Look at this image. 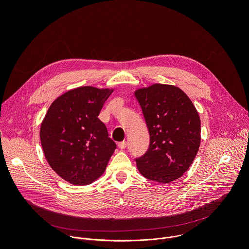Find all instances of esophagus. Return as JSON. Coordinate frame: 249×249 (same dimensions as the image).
Wrapping results in <instances>:
<instances>
[{"label": "esophagus", "instance_id": "34e87169", "mask_svg": "<svg viewBox=\"0 0 249 249\" xmlns=\"http://www.w3.org/2000/svg\"><path fill=\"white\" fill-rule=\"evenodd\" d=\"M126 146H127L126 141H122V142H119V143H118V147H119L120 149H125Z\"/></svg>", "mask_w": 249, "mask_h": 249}]
</instances>
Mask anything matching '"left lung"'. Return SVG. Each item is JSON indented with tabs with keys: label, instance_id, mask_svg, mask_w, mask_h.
<instances>
[{
	"label": "left lung",
	"instance_id": "8db88e82",
	"mask_svg": "<svg viewBox=\"0 0 249 249\" xmlns=\"http://www.w3.org/2000/svg\"><path fill=\"white\" fill-rule=\"evenodd\" d=\"M150 133V146L136 159L146 178L168 183L193 162L201 142V122L190 98L179 88L155 84L135 91Z\"/></svg>",
	"mask_w": 249,
	"mask_h": 249
}]
</instances>
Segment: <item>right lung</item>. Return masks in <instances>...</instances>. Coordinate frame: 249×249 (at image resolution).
I'll list each match as a JSON object with an SVG mask.
<instances>
[{"label":"right lung","instance_id":"right-lung-1","mask_svg":"<svg viewBox=\"0 0 249 249\" xmlns=\"http://www.w3.org/2000/svg\"><path fill=\"white\" fill-rule=\"evenodd\" d=\"M113 89L81 87L53 101L40 127V141L52 169L74 185H87L103 173L116 144L98 119Z\"/></svg>","mask_w":249,"mask_h":249}]
</instances>
